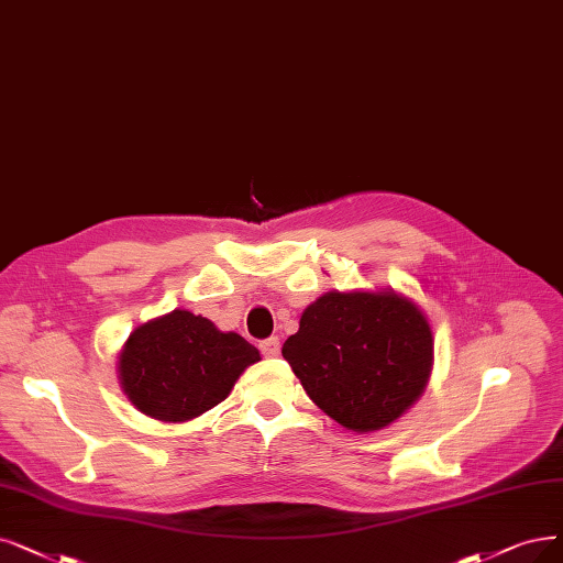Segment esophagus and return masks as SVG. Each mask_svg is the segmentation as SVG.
<instances>
[{
    "label": "esophagus",
    "mask_w": 563,
    "mask_h": 563,
    "mask_svg": "<svg viewBox=\"0 0 563 563\" xmlns=\"http://www.w3.org/2000/svg\"><path fill=\"white\" fill-rule=\"evenodd\" d=\"M258 349L265 357H277L279 355V340H277V336H267V340H263L258 344Z\"/></svg>",
    "instance_id": "esophagus-1"
}]
</instances>
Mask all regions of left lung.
<instances>
[{"mask_svg": "<svg viewBox=\"0 0 563 563\" xmlns=\"http://www.w3.org/2000/svg\"><path fill=\"white\" fill-rule=\"evenodd\" d=\"M432 330L397 294H328L309 305L282 355L332 420L372 432L420 397L432 369Z\"/></svg>", "mask_w": 563, "mask_h": 563, "instance_id": "left-lung-1", "label": "left lung"}]
</instances>
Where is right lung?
Masks as SVG:
<instances>
[{
	"label": "right lung",
	"mask_w": 563,
	"mask_h": 563,
	"mask_svg": "<svg viewBox=\"0 0 563 563\" xmlns=\"http://www.w3.org/2000/svg\"><path fill=\"white\" fill-rule=\"evenodd\" d=\"M258 349L238 332L175 309L129 334L120 353V380L141 413L183 422L229 397L238 376L258 363Z\"/></svg>",
	"instance_id": "1"
}]
</instances>
